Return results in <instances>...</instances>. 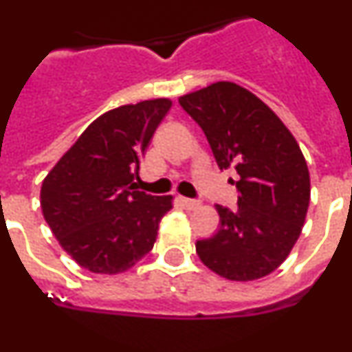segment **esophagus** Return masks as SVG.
Masks as SVG:
<instances>
[{
    "instance_id": "1",
    "label": "esophagus",
    "mask_w": 352,
    "mask_h": 352,
    "mask_svg": "<svg viewBox=\"0 0 352 352\" xmlns=\"http://www.w3.org/2000/svg\"><path fill=\"white\" fill-rule=\"evenodd\" d=\"M180 203L189 210H196L199 206L198 199H191V198H180Z\"/></svg>"
}]
</instances>
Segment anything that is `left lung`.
Instances as JSON below:
<instances>
[{"label": "left lung", "instance_id": "1", "mask_svg": "<svg viewBox=\"0 0 352 352\" xmlns=\"http://www.w3.org/2000/svg\"><path fill=\"white\" fill-rule=\"evenodd\" d=\"M203 128L221 170L239 179L238 208L215 205L221 228L196 252L215 274L254 281L280 267L297 243L309 208L311 179L292 131L239 85L217 81L179 98Z\"/></svg>", "mask_w": 352, "mask_h": 352}]
</instances>
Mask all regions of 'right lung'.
Masks as SVG:
<instances>
[{
	"instance_id": "obj_1",
	"label": "right lung",
	"mask_w": 352,
	"mask_h": 352,
	"mask_svg": "<svg viewBox=\"0 0 352 352\" xmlns=\"http://www.w3.org/2000/svg\"><path fill=\"white\" fill-rule=\"evenodd\" d=\"M170 107V98H153L107 111L43 180V217L87 271L120 274L153 250L173 198L133 191V179Z\"/></svg>"
}]
</instances>
